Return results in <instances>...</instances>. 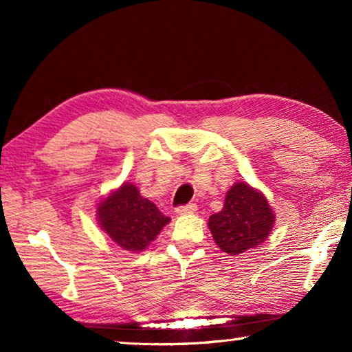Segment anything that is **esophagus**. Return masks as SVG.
I'll list each match as a JSON object with an SVG mask.
<instances>
[{
  "label": "esophagus",
  "instance_id": "34e87169",
  "mask_svg": "<svg viewBox=\"0 0 352 352\" xmlns=\"http://www.w3.org/2000/svg\"><path fill=\"white\" fill-rule=\"evenodd\" d=\"M195 211H197V206L195 205H184V206H178L175 212L178 214V216H186V214H194Z\"/></svg>",
  "mask_w": 352,
  "mask_h": 352
}]
</instances>
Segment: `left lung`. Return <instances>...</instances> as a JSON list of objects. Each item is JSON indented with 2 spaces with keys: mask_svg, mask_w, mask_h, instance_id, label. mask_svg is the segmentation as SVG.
Here are the masks:
<instances>
[{
  "mask_svg": "<svg viewBox=\"0 0 352 352\" xmlns=\"http://www.w3.org/2000/svg\"><path fill=\"white\" fill-rule=\"evenodd\" d=\"M275 219L264 192L247 182H236L226 190L222 211L208 220V228L223 253L237 256L264 243Z\"/></svg>",
  "mask_w": 352,
  "mask_h": 352,
  "instance_id": "left-lung-1",
  "label": "left lung"
}]
</instances>
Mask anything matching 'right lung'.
Here are the masks:
<instances>
[{
    "mask_svg": "<svg viewBox=\"0 0 352 352\" xmlns=\"http://www.w3.org/2000/svg\"><path fill=\"white\" fill-rule=\"evenodd\" d=\"M96 219L100 230L118 247L132 253L146 250L170 222L155 204L142 197L136 184L129 182L99 200Z\"/></svg>",
    "mask_w": 352,
    "mask_h": 352,
    "instance_id": "obj_1",
    "label": "right lung"
}]
</instances>
